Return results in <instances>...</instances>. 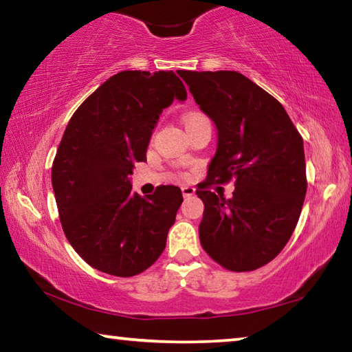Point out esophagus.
Masks as SVG:
<instances>
[{"label": "esophagus", "mask_w": 352, "mask_h": 352, "mask_svg": "<svg viewBox=\"0 0 352 352\" xmlns=\"http://www.w3.org/2000/svg\"><path fill=\"white\" fill-rule=\"evenodd\" d=\"M182 194L183 197H192L195 194V188L194 186H182Z\"/></svg>", "instance_id": "1"}]
</instances>
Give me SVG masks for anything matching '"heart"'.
<instances>
[{"label":"heart","mask_w":352,"mask_h":352,"mask_svg":"<svg viewBox=\"0 0 352 352\" xmlns=\"http://www.w3.org/2000/svg\"><path fill=\"white\" fill-rule=\"evenodd\" d=\"M200 118H204L201 115H188L186 118H184V126H186V124H189V122H192V121H197V119H200Z\"/></svg>","instance_id":"obj_1"}]
</instances>
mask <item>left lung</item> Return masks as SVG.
<instances>
[{"label":"left lung","mask_w":352,"mask_h":352,"mask_svg":"<svg viewBox=\"0 0 352 352\" xmlns=\"http://www.w3.org/2000/svg\"><path fill=\"white\" fill-rule=\"evenodd\" d=\"M217 129V151L195 194L205 211L200 243L231 272L269 264L289 242L306 197L302 138L272 94L237 71H177ZM235 182L231 199L211 182Z\"/></svg>","instance_id":"left-lung-1"}]
</instances>
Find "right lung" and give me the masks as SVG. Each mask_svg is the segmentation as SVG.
Returning a JSON list of instances; mask_svg holds the SVG:
<instances>
[{
	"mask_svg": "<svg viewBox=\"0 0 352 352\" xmlns=\"http://www.w3.org/2000/svg\"><path fill=\"white\" fill-rule=\"evenodd\" d=\"M174 71H121L90 94L69 119L52 163L63 233L93 269L129 278L148 269L166 247L183 201L180 188L141 197L129 175L146 162L160 115L186 100Z\"/></svg>",
	"mask_w": 352,
	"mask_h": 352,
	"instance_id": "add662e5",
	"label": "right lung"
}]
</instances>
